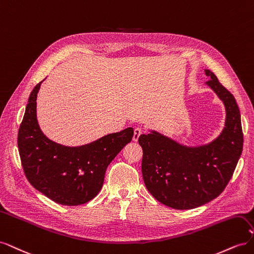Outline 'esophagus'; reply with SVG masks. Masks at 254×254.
<instances>
[{"label":"esophagus","instance_id":"esophagus-1","mask_svg":"<svg viewBox=\"0 0 254 254\" xmlns=\"http://www.w3.org/2000/svg\"><path fill=\"white\" fill-rule=\"evenodd\" d=\"M142 132H143L142 129L139 128V127L134 129V131H133V141H134V142H136L137 140H139V137H140V135L142 134Z\"/></svg>","mask_w":254,"mask_h":254}]
</instances>
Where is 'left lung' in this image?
Returning a JSON list of instances; mask_svg holds the SVG:
<instances>
[{
  "mask_svg": "<svg viewBox=\"0 0 254 254\" xmlns=\"http://www.w3.org/2000/svg\"><path fill=\"white\" fill-rule=\"evenodd\" d=\"M207 86L226 107V125L212 143L187 147L156 131L142 134V175L158 201L177 210H190L218 197L234 173L243 151L241 113L234 96L210 70Z\"/></svg>",
  "mask_w": 254,
  "mask_h": 254,
  "instance_id": "1",
  "label": "left lung"
}]
</instances>
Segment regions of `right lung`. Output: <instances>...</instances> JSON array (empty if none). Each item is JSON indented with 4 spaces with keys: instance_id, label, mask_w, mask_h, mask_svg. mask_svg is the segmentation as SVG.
I'll list each match as a JSON object with an SVG mask.
<instances>
[{
    "instance_id": "right-lung-1",
    "label": "right lung",
    "mask_w": 254,
    "mask_h": 254,
    "mask_svg": "<svg viewBox=\"0 0 254 254\" xmlns=\"http://www.w3.org/2000/svg\"><path fill=\"white\" fill-rule=\"evenodd\" d=\"M41 82L29 95L18 132L23 171L29 183L51 200L64 205L83 204L101 190L107 167L131 142L133 129L129 127L79 147L49 140L40 130L36 114Z\"/></svg>"
}]
</instances>
